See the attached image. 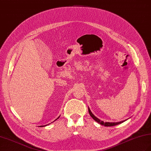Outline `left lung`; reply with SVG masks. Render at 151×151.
<instances>
[{
    "mask_svg": "<svg viewBox=\"0 0 151 151\" xmlns=\"http://www.w3.org/2000/svg\"><path fill=\"white\" fill-rule=\"evenodd\" d=\"M88 111H89V115H91V117L93 119H94L95 121H97L98 123L101 124V125H104V126H105V127H112V126H115V125L121 124V123H123L124 121L127 120V119H126V120L122 121H120V122H116V123H114V122H113V123H111V122H105V123H104V121H101L100 119H98L97 117H95V115H94L93 114V113L91 111L90 109H89V107H88Z\"/></svg>",
    "mask_w": 151,
    "mask_h": 151,
    "instance_id": "8db88e82",
    "label": "left lung"
}]
</instances>
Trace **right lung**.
<instances>
[{"label":"right lung","mask_w":151,"mask_h":151,"mask_svg":"<svg viewBox=\"0 0 151 151\" xmlns=\"http://www.w3.org/2000/svg\"><path fill=\"white\" fill-rule=\"evenodd\" d=\"M59 117H58V118H59ZM58 118H57L56 120H57V119H58ZM56 120H55V121H56ZM46 126H47V124H46V125H43V126H41V127H46Z\"/></svg>","instance_id":"obj_1"}]
</instances>
